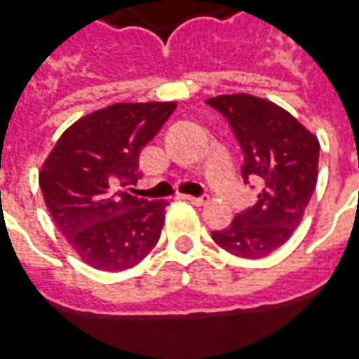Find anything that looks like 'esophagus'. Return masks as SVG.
<instances>
[{
    "label": "esophagus",
    "mask_w": 359,
    "mask_h": 359,
    "mask_svg": "<svg viewBox=\"0 0 359 359\" xmlns=\"http://www.w3.org/2000/svg\"><path fill=\"white\" fill-rule=\"evenodd\" d=\"M184 200H188L190 204L194 205H204L208 200H205V196H184Z\"/></svg>",
    "instance_id": "obj_1"
}]
</instances>
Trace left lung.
<instances>
[{"mask_svg":"<svg viewBox=\"0 0 359 359\" xmlns=\"http://www.w3.org/2000/svg\"><path fill=\"white\" fill-rule=\"evenodd\" d=\"M205 102L229 122L239 142L243 180L260 187L257 204L235 215L225 229L212 231V239L235 257L264 258L302 223L317 187L319 140L266 99L237 93Z\"/></svg>","mask_w":359,"mask_h":359,"instance_id":"1","label":"left lung"}]
</instances>
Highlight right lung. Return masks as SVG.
Listing matches in <instances>:
<instances>
[{
  "label": "right lung",
  "mask_w": 359,
  "mask_h": 359,
  "mask_svg": "<svg viewBox=\"0 0 359 359\" xmlns=\"http://www.w3.org/2000/svg\"><path fill=\"white\" fill-rule=\"evenodd\" d=\"M175 102H116L67 128L40 169L52 219L93 268L136 266L157 245L165 200L128 194L140 179V151L169 120Z\"/></svg>",
  "instance_id": "right-lung-1"
}]
</instances>
